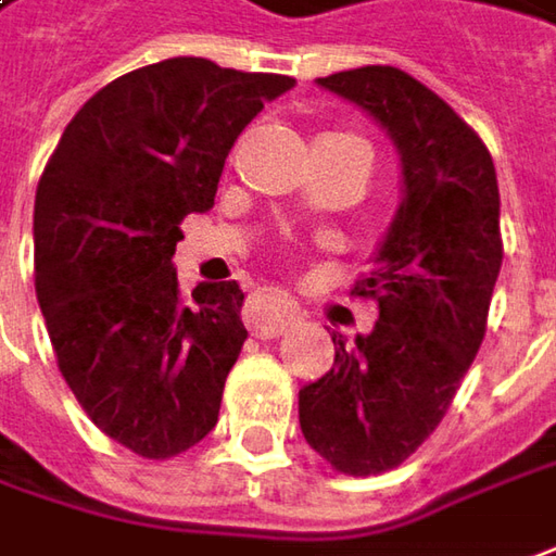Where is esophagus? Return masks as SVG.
Returning a JSON list of instances; mask_svg holds the SVG:
<instances>
[{
	"label": "esophagus",
	"instance_id": "34e87169",
	"mask_svg": "<svg viewBox=\"0 0 556 556\" xmlns=\"http://www.w3.org/2000/svg\"><path fill=\"white\" fill-rule=\"evenodd\" d=\"M299 320V307L289 295L274 292V289H264L257 292L249 304V314H245V324L252 329L254 336L261 339H274L279 336L286 326H292Z\"/></svg>",
	"mask_w": 556,
	"mask_h": 556
}]
</instances>
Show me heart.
Returning <instances> with one entry per match:
<instances>
[{
    "mask_svg": "<svg viewBox=\"0 0 556 556\" xmlns=\"http://www.w3.org/2000/svg\"><path fill=\"white\" fill-rule=\"evenodd\" d=\"M345 136H349V134H345Z\"/></svg>",
    "mask_w": 556,
    "mask_h": 556,
    "instance_id": "b5f03b06",
    "label": "heart"
}]
</instances>
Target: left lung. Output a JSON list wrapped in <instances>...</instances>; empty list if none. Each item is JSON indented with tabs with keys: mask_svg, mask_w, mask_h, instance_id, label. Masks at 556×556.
I'll use <instances>...</instances> for the list:
<instances>
[{
	"mask_svg": "<svg viewBox=\"0 0 556 556\" xmlns=\"http://www.w3.org/2000/svg\"><path fill=\"white\" fill-rule=\"evenodd\" d=\"M317 84L364 109L392 136L404 199L376 267L354 295L379 304L374 332L299 392L304 439L349 476L407 460L442 422L485 339L501 270L495 161L470 124L399 67L367 64Z\"/></svg>",
	"mask_w": 556,
	"mask_h": 556,
	"instance_id": "obj_1",
	"label": "left lung"
}]
</instances>
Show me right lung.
I'll return each mask as SVG.
<instances>
[{
	"mask_svg": "<svg viewBox=\"0 0 556 556\" xmlns=\"http://www.w3.org/2000/svg\"><path fill=\"white\" fill-rule=\"evenodd\" d=\"M282 74L167 59L102 86L64 127L37 186V302L86 417L139 457L167 460L217 426L242 342V289L182 299L186 214L214 205L224 161Z\"/></svg>",
	"mask_w": 556,
	"mask_h": 556,
	"instance_id": "add662e5",
	"label": "right lung"
}]
</instances>
